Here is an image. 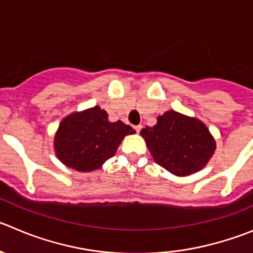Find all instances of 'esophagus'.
Here are the masks:
<instances>
[{"label":"esophagus","mask_w":253,"mask_h":253,"mask_svg":"<svg viewBox=\"0 0 253 253\" xmlns=\"http://www.w3.org/2000/svg\"><path fill=\"white\" fill-rule=\"evenodd\" d=\"M134 129H135L136 133H139V131L142 130V125H135V126H134Z\"/></svg>","instance_id":"1"}]
</instances>
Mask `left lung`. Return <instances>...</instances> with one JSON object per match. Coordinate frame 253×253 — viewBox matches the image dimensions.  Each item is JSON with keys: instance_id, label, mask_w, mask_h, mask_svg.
I'll list each match as a JSON object with an SVG mask.
<instances>
[{"instance_id": "8db88e82", "label": "left lung", "mask_w": 253, "mask_h": 253, "mask_svg": "<svg viewBox=\"0 0 253 253\" xmlns=\"http://www.w3.org/2000/svg\"><path fill=\"white\" fill-rule=\"evenodd\" d=\"M140 135L155 163L177 177H187L205 168L216 150V139L203 122L175 110L157 118Z\"/></svg>"}]
</instances>
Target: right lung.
I'll return each instance as SVG.
<instances>
[{"label": "right lung", "instance_id": "obj_1", "mask_svg": "<svg viewBox=\"0 0 253 253\" xmlns=\"http://www.w3.org/2000/svg\"><path fill=\"white\" fill-rule=\"evenodd\" d=\"M135 133L130 125L109 122L100 106L74 111L65 117L55 133L54 150L64 166L78 172H92L117 153L126 135Z\"/></svg>", "mask_w": 253, "mask_h": 253}]
</instances>
